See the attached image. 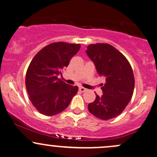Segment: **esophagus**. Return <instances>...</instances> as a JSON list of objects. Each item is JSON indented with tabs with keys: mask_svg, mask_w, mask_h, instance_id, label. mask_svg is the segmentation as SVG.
I'll list each match as a JSON object with an SVG mask.
<instances>
[{
	"mask_svg": "<svg viewBox=\"0 0 157 157\" xmlns=\"http://www.w3.org/2000/svg\"><path fill=\"white\" fill-rule=\"evenodd\" d=\"M79 91H80V92H85V91H86V89H85L83 87H80L79 88Z\"/></svg>",
	"mask_w": 157,
	"mask_h": 157,
	"instance_id": "34e87169",
	"label": "esophagus"
}]
</instances>
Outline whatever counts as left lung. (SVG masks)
Segmentation results:
<instances>
[{"label": "left lung", "mask_w": 157, "mask_h": 157, "mask_svg": "<svg viewBox=\"0 0 157 157\" xmlns=\"http://www.w3.org/2000/svg\"><path fill=\"white\" fill-rule=\"evenodd\" d=\"M86 53L94 63L97 72L105 78L102 95L89 104V112L102 120L120 115L133 96L134 76L130 63L120 51L108 44H90Z\"/></svg>", "instance_id": "obj_1"}]
</instances>
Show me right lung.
<instances>
[{"label":"right lung","instance_id":"1","mask_svg":"<svg viewBox=\"0 0 157 157\" xmlns=\"http://www.w3.org/2000/svg\"><path fill=\"white\" fill-rule=\"evenodd\" d=\"M80 44L55 42L45 46L33 57L26 74V87L34 107L42 114L54 116L63 111L78 91L59 75L78 52Z\"/></svg>","mask_w":157,"mask_h":157}]
</instances>
